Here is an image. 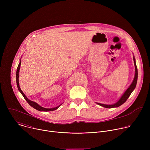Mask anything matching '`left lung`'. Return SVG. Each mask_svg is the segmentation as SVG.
I'll return each instance as SVG.
<instances>
[{"label": "left lung", "mask_w": 150, "mask_h": 150, "mask_svg": "<svg viewBox=\"0 0 150 150\" xmlns=\"http://www.w3.org/2000/svg\"><path fill=\"white\" fill-rule=\"evenodd\" d=\"M134 65H135V74L134 79L133 82H132V83L131 84L130 86L129 87V88H128L126 90V91L124 93L123 96L119 99V100L116 103H115L114 104H112V105L103 104H100V103H97V104H98V105H100L101 106H103V107H104V108H117V107H119V106L121 105L122 104H123L127 100V99L129 98V97L130 96L132 92L135 88L137 82V79H138V69H137L136 62H135V59L134 57Z\"/></svg>", "instance_id": "left-lung-1"}]
</instances>
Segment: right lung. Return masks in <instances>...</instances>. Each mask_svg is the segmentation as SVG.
<instances>
[{"instance_id":"obj_1","label":"right lung","mask_w":150,"mask_h":150,"mask_svg":"<svg viewBox=\"0 0 150 150\" xmlns=\"http://www.w3.org/2000/svg\"><path fill=\"white\" fill-rule=\"evenodd\" d=\"M21 61L20 60V62L19 63L18 65V67L17 68V70H16V84H17V87H18V88L19 90V91H20V93H21V94H22L23 96V97H24L25 100L27 101V103L31 106L33 107V108H34L35 109L38 110V111H43V112H49V111H53V110H56L59 107H60V105H59V106L56 107V108H52V109H46V108H42V107H41L40 105H39L37 103L34 102V101H32L31 100H30L29 99H28L27 98V97L25 96V94L23 93V91L21 90L20 87H19V69H20V66H21Z\"/></svg>"}]
</instances>
